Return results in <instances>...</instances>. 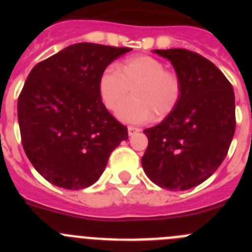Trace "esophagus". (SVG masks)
Here are the masks:
<instances>
[{
  "instance_id": "esophagus-1",
  "label": "esophagus",
  "mask_w": 252,
  "mask_h": 252,
  "mask_svg": "<svg viewBox=\"0 0 252 252\" xmlns=\"http://www.w3.org/2000/svg\"><path fill=\"white\" fill-rule=\"evenodd\" d=\"M127 131H128V135H130V136H132L133 133L139 132V131H140V128H137V127H133V126H128V127H127Z\"/></svg>"
}]
</instances>
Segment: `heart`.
Here are the masks:
<instances>
[{"mask_svg": "<svg viewBox=\"0 0 252 252\" xmlns=\"http://www.w3.org/2000/svg\"><path fill=\"white\" fill-rule=\"evenodd\" d=\"M132 87L133 95L122 102L117 117L130 124H144L157 113L164 119L175 110L182 95V83L161 60L149 55L126 59L119 68L106 66L98 79V94L108 110H115Z\"/></svg>", "mask_w": 252, "mask_h": 252, "instance_id": "obj_1", "label": "heart"}]
</instances>
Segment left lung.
<instances>
[{"mask_svg": "<svg viewBox=\"0 0 252 252\" xmlns=\"http://www.w3.org/2000/svg\"><path fill=\"white\" fill-rule=\"evenodd\" d=\"M170 60L182 83L175 110L144 133L141 164L151 182L169 190L203 183L221 165L235 135V93L208 59L186 49L154 50Z\"/></svg>", "mask_w": 252, "mask_h": 252, "instance_id": "8db88e82", "label": "left lung"}]
</instances>
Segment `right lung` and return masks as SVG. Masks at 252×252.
Listing matches in <instances>:
<instances>
[{
  "instance_id": "add662e5",
  "label": "right lung",
  "mask_w": 252,
  "mask_h": 252,
  "mask_svg": "<svg viewBox=\"0 0 252 252\" xmlns=\"http://www.w3.org/2000/svg\"><path fill=\"white\" fill-rule=\"evenodd\" d=\"M130 48L79 43L37 63L17 101L21 142L49 183L83 189L103 173L127 127L104 107L98 79Z\"/></svg>"
}]
</instances>
